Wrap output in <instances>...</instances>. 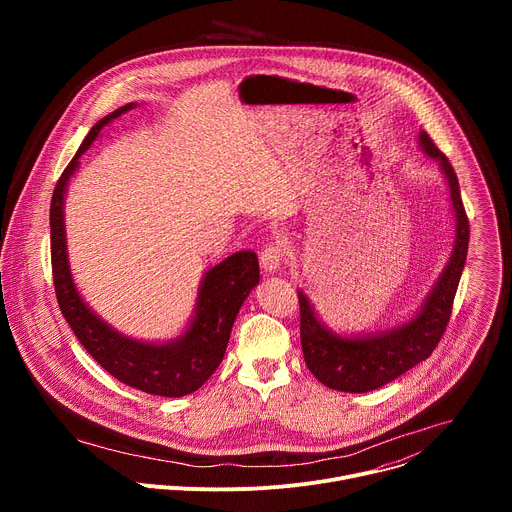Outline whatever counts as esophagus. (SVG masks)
I'll return each mask as SVG.
<instances>
[{"label": "esophagus", "instance_id": "esophagus-1", "mask_svg": "<svg viewBox=\"0 0 512 512\" xmlns=\"http://www.w3.org/2000/svg\"><path fill=\"white\" fill-rule=\"evenodd\" d=\"M261 267L267 271V273H275L279 267H281V259H283V249L279 243H269L261 249Z\"/></svg>", "mask_w": 512, "mask_h": 512}]
</instances>
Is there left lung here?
I'll return each mask as SVG.
<instances>
[{"instance_id":"left-lung-1","label":"left lung","mask_w":512,"mask_h":512,"mask_svg":"<svg viewBox=\"0 0 512 512\" xmlns=\"http://www.w3.org/2000/svg\"><path fill=\"white\" fill-rule=\"evenodd\" d=\"M419 145L429 158L440 162L456 214V245L448 267L433 287L421 312L401 328L364 338H342L332 334L314 314V308L298 291L300 338L310 373L326 387L344 393H367L379 389L425 360L442 340L456 298V289L466 263L470 225L460 196L458 176L450 160L437 150L433 139L421 131Z\"/></svg>"}]
</instances>
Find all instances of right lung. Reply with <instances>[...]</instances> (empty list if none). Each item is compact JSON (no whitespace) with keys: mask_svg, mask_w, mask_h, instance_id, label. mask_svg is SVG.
<instances>
[{"mask_svg":"<svg viewBox=\"0 0 512 512\" xmlns=\"http://www.w3.org/2000/svg\"><path fill=\"white\" fill-rule=\"evenodd\" d=\"M129 103L93 125L77 156L64 168L50 202V255L56 300L62 316L87 352L117 381L160 397H182L202 387L221 364L235 318L259 283V263L253 251H239L214 265L202 279L196 316L184 336L168 344L137 342L121 336L99 320L72 283L64 241V190L75 174L79 158L89 150L99 131L121 113L133 109Z\"/></svg>","mask_w":512,"mask_h":512,"instance_id":"right-lung-1","label":"right lung"}]
</instances>
